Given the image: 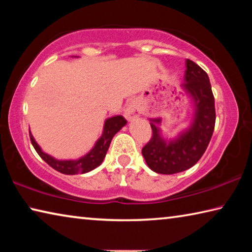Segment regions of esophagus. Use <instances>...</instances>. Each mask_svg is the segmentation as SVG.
<instances>
[{
    "label": "esophagus",
    "instance_id": "esophagus-1",
    "mask_svg": "<svg viewBox=\"0 0 252 252\" xmlns=\"http://www.w3.org/2000/svg\"><path fill=\"white\" fill-rule=\"evenodd\" d=\"M139 116V108L136 105L135 101H131L130 104L127 105V108L126 109V117L129 119V120H132Z\"/></svg>",
    "mask_w": 252,
    "mask_h": 252
}]
</instances>
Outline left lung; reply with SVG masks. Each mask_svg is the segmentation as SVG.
Returning a JSON list of instances; mask_svg holds the SVG:
<instances>
[{
  "label": "left lung",
  "mask_w": 252,
  "mask_h": 252,
  "mask_svg": "<svg viewBox=\"0 0 252 252\" xmlns=\"http://www.w3.org/2000/svg\"><path fill=\"white\" fill-rule=\"evenodd\" d=\"M186 67L181 88L194 102L193 122L178 138L168 141L160 134V119H152V136L142 148V156L148 167L157 173L173 174L193 167L207 150L215 130V96L209 76L189 59Z\"/></svg>",
  "instance_id": "obj_1"
}]
</instances>
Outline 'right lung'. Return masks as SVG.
<instances>
[{"label": "right lung", "mask_w": 252, "mask_h": 252, "mask_svg": "<svg viewBox=\"0 0 252 252\" xmlns=\"http://www.w3.org/2000/svg\"><path fill=\"white\" fill-rule=\"evenodd\" d=\"M126 125V120L122 116H116L112 118L106 119L104 122L103 133L101 138L97 140L95 146L92 148V150L85 155L84 157L80 158L78 160H57L53 157L46 155L45 152L41 150L39 144L35 142L33 135L30 132V139H31L32 146L35 149L42 159H43L50 167H52L57 171L64 173V174H79V173H87L91 170L95 169L102 163L106 151L110 147V143L112 141V138L117 132L120 131L123 126Z\"/></svg>", "instance_id": "1"}]
</instances>
